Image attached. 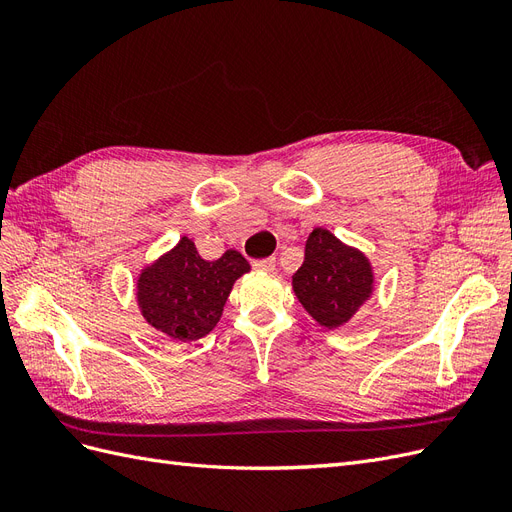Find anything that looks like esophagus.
Instances as JSON below:
<instances>
[{
  "label": "esophagus",
  "mask_w": 512,
  "mask_h": 512,
  "mask_svg": "<svg viewBox=\"0 0 512 512\" xmlns=\"http://www.w3.org/2000/svg\"><path fill=\"white\" fill-rule=\"evenodd\" d=\"M252 267L256 271H273L275 269V258H262V260H254Z\"/></svg>",
  "instance_id": "34e87169"
}]
</instances>
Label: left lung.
I'll return each mask as SVG.
<instances>
[{
	"label": "left lung",
	"instance_id": "left-lung-1",
	"mask_svg": "<svg viewBox=\"0 0 512 512\" xmlns=\"http://www.w3.org/2000/svg\"><path fill=\"white\" fill-rule=\"evenodd\" d=\"M301 305L320 327L346 324L374 292V273L359 250L344 245L324 228H314L305 243V258L292 275Z\"/></svg>",
	"mask_w": 512,
	"mask_h": 512
}]
</instances>
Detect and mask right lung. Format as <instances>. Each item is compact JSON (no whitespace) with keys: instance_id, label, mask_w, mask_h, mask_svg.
Returning a JSON list of instances; mask_svg holds the SVG:
<instances>
[{"instance_id":"obj_1","label":"right lung","mask_w":512,"mask_h":512,"mask_svg":"<svg viewBox=\"0 0 512 512\" xmlns=\"http://www.w3.org/2000/svg\"><path fill=\"white\" fill-rule=\"evenodd\" d=\"M247 260L226 250L218 260H205L192 239L181 241L138 275L136 299L143 318L153 329L177 342H194L218 324L228 294Z\"/></svg>"}]
</instances>
